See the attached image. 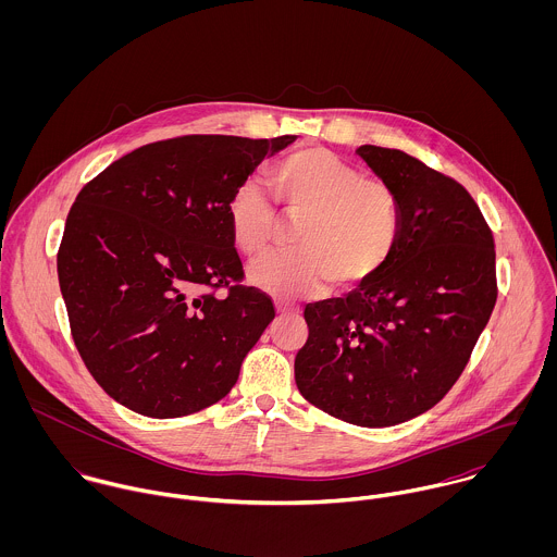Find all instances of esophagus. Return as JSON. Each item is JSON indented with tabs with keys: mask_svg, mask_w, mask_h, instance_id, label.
I'll return each instance as SVG.
<instances>
[{
	"mask_svg": "<svg viewBox=\"0 0 557 557\" xmlns=\"http://www.w3.org/2000/svg\"><path fill=\"white\" fill-rule=\"evenodd\" d=\"M276 311H278V315H294V313H296V309H294V307H287V305H278Z\"/></svg>",
	"mask_w": 557,
	"mask_h": 557,
	"instance_id": "esophagus-1",
	"label": "esophagus"
}]
</instances>
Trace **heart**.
<instances>
[{
	"mask_svg": "<svg viewBox=\"0 0 557 557\" xmlns=\"http://www.w3.org/2000/svg\"><path fill=\"white\" fill-rule=\"evenodd\" d=\"M270 186L287 216H302L300 250L272 252L248 268L250 283L278 300L315 296L332 281L354 289L393 259L403 232L398 193L338 154L311 146L270 166ZM230 234L242 255H261L276 234L278 212L257 182H242L227 203Z\"/></svg>",
	"mask_w": 557,
	"mask_h": 557,
	"instance_id": "obj_1",
	"label": "heart"
}]
</instances>
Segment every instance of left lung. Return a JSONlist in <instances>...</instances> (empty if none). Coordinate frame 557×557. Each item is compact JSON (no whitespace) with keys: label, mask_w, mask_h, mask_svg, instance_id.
Listing matches in <instances>:
<instances>
[{"label":"left lung","mask_w":557,"mask_h":557,"mask_svg":"<svg viewBox=\"0 0 557 557\" xmlns=\"http://www.w3.org/2000/svg\"><path fill=\"white\" fill-rule=\"evenodd\" d=\"M398 193L403 232L388 265L345 298L307 305L300 395L358 426H393L448 395L497 300L493 234L453 177L400 150L362 146Z\"/></svg>","instance_id":"8db88e82"}]
</instances>
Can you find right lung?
I'll return each instance as SVG.
<instances>
[{"label":"right lung","mask_w":557,"mask_h":557,"mask_svg":"<svg viewBox=\"0 0 557 557\" xmlns=\"http://www.w3.org/2000/svg\"><path fill=\"white\" fill-rule=\"evenodd\" d=\"M294 135H186L148 144L81 188L58 250L79 356L98 386L150 418L227 397L274 319L246 287L227 203ZM227 288L225 297H216Z\"/></svg>","instance_id":"1"}]
</instances>
